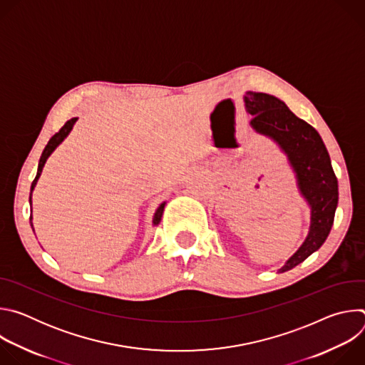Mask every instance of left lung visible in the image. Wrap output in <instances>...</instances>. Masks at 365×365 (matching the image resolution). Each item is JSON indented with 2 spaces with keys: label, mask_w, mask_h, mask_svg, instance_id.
Wrapping results in <instances>:
<instances>
[{
  "label": "left lung",
  "mask_w": 365,
  "mask_h": 365,
  "mask_svg": "<svg viewBox=\"0 0 365 365\" xmlns=\"http://www.w3.org/2000/svg\"><path fill=\"white\" fill-rule=\"evenodd\" d=\"M245 103L252 115L251 125L273 137L287 153L297 173L300 190L312 207L309 235L280 269L283 273L304 262L329 235L338 205V180L319 133L296 117L283 101L269 93L250 91L245 93Z\"/></svg>",
  "instance_id": "obj_1"
}]
</instances>
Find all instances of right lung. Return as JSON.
Listing matches in <instances>:
<instances>
[{"label":"right lung","mask_w":365,"mask_h":365,"mask_svg":"<svg viewBox=\"0 0 365 365\" xmlns=\"http://www.w3.org/2000/svg\"><path fill=\"white\" fill-rule=\"evenodd\" d=\"M75 121H76V118L68 120V121L65 123V125H63L53 137H51V138L48 140L47 145L44 147V150H43V153H41V158H40V162H38V169H37V175H36V178H34V180H33V183H31V190H33L34 186H36V182H37V179H38V176H40V173H41V170H43V166H44L47 158L51 154V151H53V150L63 141V138L69 134V131L72 130ZM29 200H30V203H31V193H30V199H29ZM163 210H165V203H162V205L158 207V211H155V214H154V220H153V224H154V225H158V224L160 222V218H162V215H163ZM30 221H31V217H30ZM30 224H31V222H30ZM31 228H33V224H31Z\"/></svg>","instance_id":"obj_1"}]
</instances>
